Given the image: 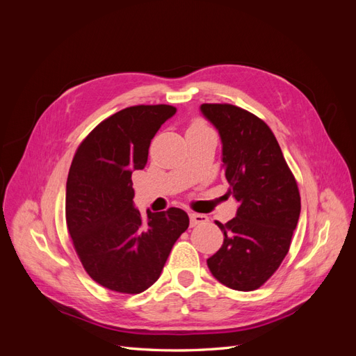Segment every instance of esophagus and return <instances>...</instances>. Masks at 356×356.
<instances>
[{
	"label": "esophagus",
	"mask_w": 356,
	"mask_h": 356,
	"mask_svg": "<svg viewBox=\"0 0 356 356\" xmlns=\"http://www.w3.org/2000/svg\"><path fill=\"white\" fill-rule=\"evenodd\" d=\"M208 221H209V218L207 217V215L196 213V212L190 213V225H191V227H196V225H200V224H207Z\"/></svg>",
	"instance_id": "obj_1"
}]
</instances>
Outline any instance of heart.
Wrapping results in <instances>:
<instances>
[{
	"label": "heart",
	"mask_w": 356,
	"mask_h": 356,
	"mask_svg": "<svg viewBox=\"0 0 356 356\" xmlns=\"http://www.w3.org/2000/svg\"><path fill=\"white\" fill-rule=\"evenodd\" d=\"M200 129H208V127L204 126L203 123H200V122H195V123L190 126L188 131H200Z\"/></svg>",
	"instance_id": "heart-1"
}]
</instances>
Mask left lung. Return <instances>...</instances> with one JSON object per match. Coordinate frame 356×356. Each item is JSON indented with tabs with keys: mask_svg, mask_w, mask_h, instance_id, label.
<instances>
[{
	"mask_svg": "<svg viewBox=\"0 0 356 356\" xmlns=\"http://www.w3.org/2000/svg\"><path fill=\"white\" fill-rule=\"evenodd\" d=\"M222 144L227 195L239 202L207 263L213 277L238 291L260 288L281 266L300 217V193L273 132L261 118L230 104H202Z\"/></svg>",
	"mask_w": 356,
	"mask_h": 356,
	"instance_id": "left-lung-1",
	"label": "left lung"
}]
</instances>
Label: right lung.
<instances>
[{
	"label": "right lung",
	"instance_id": "add662e5",
	"mask_svg": "<svg viewBox=\"0 0 356 356\" xmlns=\"http://www.w3.org/2000/svg\"><path fill=\"white\" fill-rule=\"evenodd\" d=\"M177 113L172 105H136L105 118L75 152L67 179V227L84 270L115 293L139 294L163 270L188 227L179 208L134 207V170L147 165L149 143Z\"/></svg>",
	"mask_w": 356,
	"mask_h": 356
}]
</instances>
